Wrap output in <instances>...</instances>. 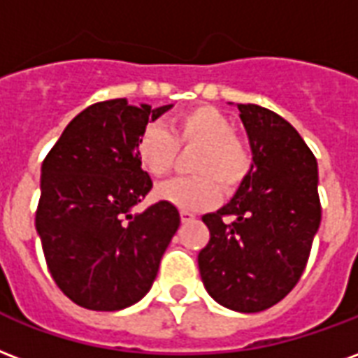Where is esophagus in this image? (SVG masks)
I'll return each mask as SVG.
<instances>
[{
  "label": "esophagus",
  "mask_w": 358,
  "mask_h": 358,
  "mask_svg": "<svg viewBox=\"0 0 358 358\" xmlns=\"http://www.w3.org/2000/svg\"><path fill=\"white\" fill-rule=\"evenodd\" d=\"M180 218H182V222H189V220L195 218V214L187 213V210H180Z\"/></svg>",
  "instance_id": "esophagus-1"
}]
</instances>
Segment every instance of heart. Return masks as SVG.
<instances>
[{
	"mask_svg": "<svg viewBox=\"0 0 358 358\" xmlns=\"http://www.w3.org/2000/svg\"><path fill=\"white\" fill-rule=\"evenodd\" d=\"M178 148H199L192 161V172L197 176L169 180L155 193L180 210L210 208L222 197V189L235 192L252 169L250 148L233 134L227 115L213 106L189 108L174 115L166 127L148 125L140 132L134 153L148 174L161 178L172 171Z\"/></svg>",
	"mask_w": 358,
	"mask_h": 358,
	"instance_id": "b5f03b06",
	"label": "heart"
}]
</instances>
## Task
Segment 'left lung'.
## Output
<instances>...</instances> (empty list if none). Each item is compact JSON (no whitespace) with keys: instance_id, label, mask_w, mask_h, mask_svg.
<instances>
[{"instance_id":"obj_1","label":"left lung","mask_w":358,"mask_h":358,"mask_svg":"<svg viewBox=\"0 0 358 358\" xmlns=\"http://www.w3.org/2000/svg\"><path fill=\"white\" fill-rule=\"evenodd\" d=\"M237 108L252 169L229 205L203 216L210 239L197 260L220 306L258 313L279 303L306 269L320 224L319 172L287 119L256 104Z\"/></svg>"}]
</instances>
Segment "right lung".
I'll list each match as a JSON object with an SVG mask.
<instances>
[{
    "label": "right lung",
    "instance_id": "add662e5",
    "mask_svg": "<svg viewBox=\"0 0 358 358\" xmlns=\"http://www.w3.org/2000/svg\"><path fill=\"white\" fill-rule=\"evenodd\" d=\"M171 108L96 102L43 159L36 229L57 287L85 309L119 311L142 300L178 229V208L165 201L132 213L153 186L134 144Z\"/></svg>",
    "mask_w": 358,
    "mask_h": 358
}]
</instances>
